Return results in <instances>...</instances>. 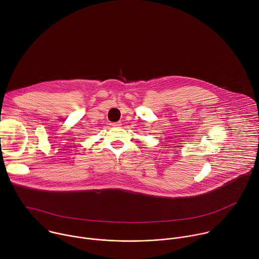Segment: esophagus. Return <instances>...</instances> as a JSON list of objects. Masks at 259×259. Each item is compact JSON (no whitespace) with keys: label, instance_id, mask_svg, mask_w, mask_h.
Masks as SVG:
<instances>
[{"label":"esophagus","instance_id":"obj_1","mask_svg":"<svg viewBox=\"0 0 259 259\" xmlns=\"http://www.w3.org/2000/svg\"><path fill=\"white\" fill-rule=\"evenodd\" d=\"M109 125L112 127H115V128H119L122 124H121V122H116V123H110Z\"/></svg>","mask_w":259,"mask_h":259}]
</instances>
